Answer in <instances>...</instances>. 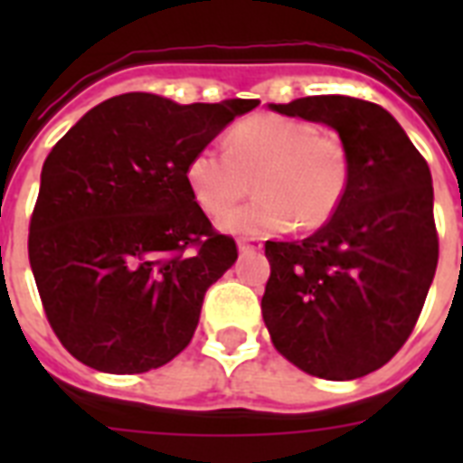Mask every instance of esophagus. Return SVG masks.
<instances>
[{
  "label": "esophagus",
  "instance_id": "obj_1",
  "mask_svg": "<svg viewBox=\"0 0 463 463\" xmlns=\"http://www.w3.org/2000/svg\"><path fill=\"white\" fill-rule=\"evenodd\" d=\"M238 250L242 254L260 252V250H261V240L260 238H242V240H238Z\"/></svg>",
  "mask_w": 463,
  "mask_h": 463
}]
</instances>
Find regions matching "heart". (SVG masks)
Listing matches in <instances>:
<instances>
[{"label":"heart","mask_w":463,"mask_h":463,"mask_svg":"<svg viewBox=\"0 0 463 463\" xmlns=\"http://www.w3.org/2000/svg\"><path fill=\"white\" fill-rule=\"evenodd\" d=\"M225 150L199 148L187 163L189 192L199 209L218 218L249 191L260 194L221 218V228L240 235H267L322 228L344 203L351 182V156L336 134L319 132L305 119L252 115L232 127Z\"/></svg>","instance_id":"1"}]
</instances>
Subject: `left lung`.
<instances>
[{"mask_svg":"<svg viewBox=\"0 0 463 463\" xmlns=\"http://www.w3.org/2000/svg\"><path fill=\"white\" fill-rule=\"evenodd\" d=\"M269 108L336 129L351 182L319 231L264 245V324L276 351L303 373L355 380L394 358L430 290L439 254L430 167L380 105L307 96Z\"/></svg>","mask_w":463,"mask_h":463,"instance_id":"1","label":"left lung"}]
</instances>
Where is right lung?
Returning <instances> with one entry per match:
<instances>
[{
  "label": "right lung",
  "mask_w": 463,
  "mask_h": 463,
  "mask_svg": "<svg viewBox=\"0 0 463 463\" xmlns=\"http://www.w3.org/2000/svg\"><path fill=\"white\" fill-rule=\"evenodd\" d=\"M257 105L125 93L54 144L40 173L28 260L47 322L83 365L148 373L187 348L203 296L238 247L213 231L184 170Z\"/></svg>",
  "instance_id": "obj_1"
}]
</instances>
